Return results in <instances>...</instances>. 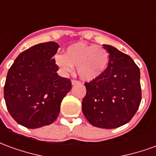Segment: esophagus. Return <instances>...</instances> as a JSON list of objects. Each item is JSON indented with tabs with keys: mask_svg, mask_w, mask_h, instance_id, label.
<instances>
[{
	"mask_svg": "<svg viewBox=\"0 0 156 156\" xmlns=\"http://www.w3.org/2000/svg\"><path fill=\"white\" fill-rule=\"evenodd\" d=\"M80 82L78 81V80H75V79H73L72 80V84L73 85H75V84H77V83H79Z\"/></svg>",
	"mask_w": 156,
	"mask_h": 156,
	"instance_id": "obj_1",
	"label": "esophagus"
}]
</instances>
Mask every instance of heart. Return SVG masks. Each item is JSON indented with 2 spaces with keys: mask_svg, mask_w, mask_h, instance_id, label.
<instances>
[{
  "mask_svg": "<svg viewBox=\"0 0 156 156\" xmlns=\"http://www.w3.org/2000/svg\"><path fill=\"white\" fill-rule=\"evenodd\" d=\"M109 60L108 51L100 46L78 42L70 45L64 54L55 57V62L67 73L77 67L78 76L85 81H91L101 75Z\"/></svg>",
  "mask_w": 156,
  "mask_h": 156,
  "instance_id": "b5f03b06",
  "label": "heart"
}]
</instances>
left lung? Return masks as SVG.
<instances>
[{"mask_svg":"<svg viewBox=\"0 0 156 156\" xmlns=\"http://www.w3.org/2000/svg\"><path fill=\"white\" fill-rule=\"evenodd\" d=\"M108 67L98 78L85 83L82 110L95 127L115 129L129 122L141 101L140 73L133 59L112 46Z\"/></svg>","mask_w":156,"mask_h":156,"instance_id":"left-lung-1","label":"left lung"}]
</instances>
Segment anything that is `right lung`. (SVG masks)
<instances>
[{
    "mask_svg": "<svg viewBox=\"0 0 156 156\" xmlns=\"http://www.w3.org/2000/svg\"><path fill=\"white\" fill-rule=\"evenodd\" d=\"M59 45L48 41L22 51L9 68L4 98L10 115L19 124L36 129L53 123L62 100L71 90L69 78L57 73L54 57Z\"/></svg>",
    "mask_w": 156,
    "mask_h": 156,
    "instance_id": "add662e5",
    "label": "right lung"
}]
</instances>
